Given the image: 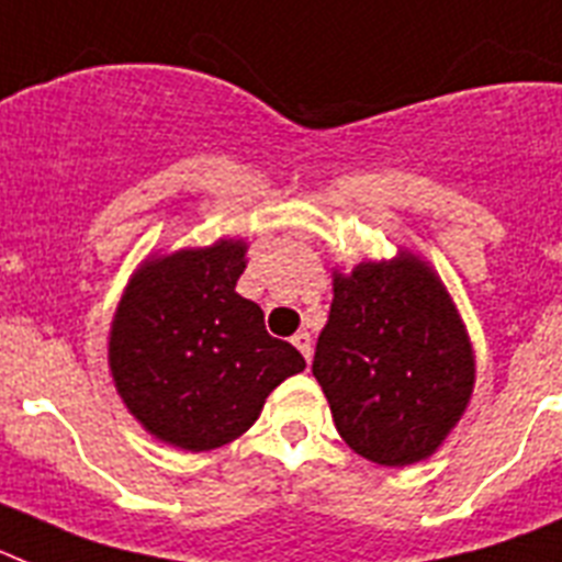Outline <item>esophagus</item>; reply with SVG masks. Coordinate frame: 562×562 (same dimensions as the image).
Wrapping results in <instances>:
<instances>
[{"label": "esophagus", "mask_w": 562, "mask_h": 562, "mask_svg": "<svg viewBox=\"0 0 562 562\" xmlns=\"http://www.w3.org/2000/svg\"><path fill=\"white\" fill-rule=\"evenodd\" d=\"M291 342H294V346H296V351L303 353L305 362H311V353H314V348H311V334L308 331H296Z\"/></svg>", "instance_id": "1"}]
</instances>
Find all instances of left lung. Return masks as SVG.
<instances>
[{
  "instance_id": "8db88e82",
  "label": "left lung",
  "mask_w": 562,
  "mask_h": 562,
  "mask_svg": "<svg viewBox=\"0 0 562 562\" xmlns=\"http://www.w3.org/2000/svg\"><path fill=\"white\" fill-rule=\"evenodd\" d=\"M334 300L314 376L339 437L376 465L437 454L477 380L469 328L428 259L397 251L331 271Z\"/></svg>"
}]
</instances>
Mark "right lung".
<instances>
[{
    "label": "right lung",
    "mask_w": 562,
    "mask_h": 562,
    "mask_svg": "<svg viewBox=\"0 0 562 562\" xmlns=\"http://www.w3.org/2000/svg\"><path fill=\"white\" fill-rule=\"evenodd\" d=\"M248 243L148 254L131 273L108 331V369L131 417L154 440L211 451L257 423L268 394L305 369L271 337L262 308L237 294Z\"/></svg>",
    "instance_id": "add662e5"
}]
</instances>
